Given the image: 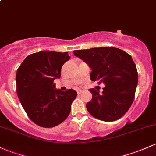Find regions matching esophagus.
<instances>
[{"label":"esophagus","instance_id":"obj_1","mask_svg":"<svg viewBox=\"0 0 156 156\" xmlns=\"http://www.w3.org/2000/svg\"><path fill=\"white\" fill-rule=\"evenodd\" d=\"M77 92H78V95H81V94L82 93V91H81V90H78V91Z\"/></svg>","mask_w":156,"mask_h":156}]
</instances>
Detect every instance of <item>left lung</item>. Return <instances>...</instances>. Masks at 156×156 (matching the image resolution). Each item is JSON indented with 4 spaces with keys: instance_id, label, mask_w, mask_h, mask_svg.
I'll return each mask as SVG.
<instances>
[{
    "instance_id": "1",
    "label": "left lung",
    "mask_w": 156,
    "mask_h": 156,
    "mask_svg": "<svg viewBox=\"0 0 156 156\" xmlns=\"http://www.w3.org/2000/svg\"><path fill=\"white\" fill-rule=\"evenodd\" d=\"M92 69L90 79L103 83V92L90 89L92 98L87 104L91 115L113 121L126 113L134 101L138 72L130 55L113 47L73 51Z\"/></svg>"
}]
</instances>
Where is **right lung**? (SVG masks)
Masks as SVG:
<instances>
[{"mask_svg":"<svg viewBox=\"0 0 156 156\" xmlns=\"http://www.w3.org/2000/svg\"><path fill=\"white\" fill-rule=\"evenodd\" d=\"M69 58L68 52L41 51L27 56L17 70L18 98L37 125L53 127L69 115L77 92L73 89L61 91L53 81L60 78L61 67Z\"/></svg>","mask_w":156,"mask_h":156,"instance_id":"1","label":"right lung"}]
</instances>
